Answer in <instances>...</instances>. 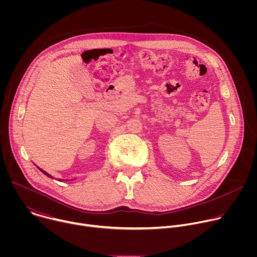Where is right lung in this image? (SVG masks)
<instances>
[{
  "mask_svg": "<svg viewBox=\"0 0 257 257\" xmlns=\"http://www.w3.org/2000/svg\"><path fill=\"white\" fill-rule=\"evenodd\" d=\"M38 168H39V167H38ZM39 170H41V172H43L46 176H48V177H50V178H53V177H52L50 174H48L46 171H44V170H42V169H40V168H39ZM60 181H61V180H60Z\"/></svg>",
  "mask_w": 257,
  "mask_h": 257,
  "instance_id": "right-lung-1",
  "label": "right lung"
}]
</instances>
